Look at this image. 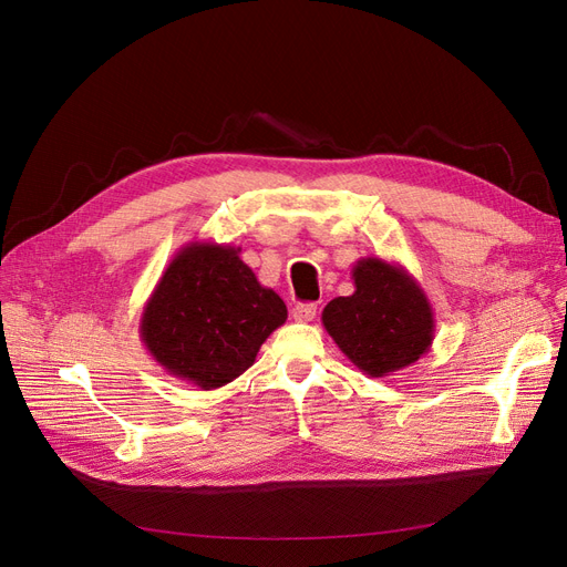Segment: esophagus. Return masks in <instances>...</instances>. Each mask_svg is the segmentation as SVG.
<instances>
[{
    "label": "esophagus",
    "mask_w": 567,
    "mask_h": 567,
    "mask_svg": "<svg viewBox=\"0 0 567 567\" xmlns=\"http://www.w3.org/2000/svg\"><path fill=\"white\" fill-rule=\"evenodd\" d=\"M315 317H317V305H312V302H300L293 307L296 321H315Z\"/></svg>",
    "instance_id": "34e87169"
}]
</instances>
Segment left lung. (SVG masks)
Wrapping results in <instances>:
<instances>
[{"label":"left lung","instance_id":"8db88e82","mask_svg":"<svg viewBox=\"0 0 567 567\" xmlns=\"http://www.w3.org/2000/svg\"><path fill=\"white\" fill-rule=\"evenodd\" d=\"M354 293L323 307L321 323L340 352L371 379L416 364L435 338L425 290L398 265L369 255L352 267Z\"/></svg>","mask_w":567,"mask_h":567}]
</instances>
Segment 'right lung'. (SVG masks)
Segmentation results:
<instances>
[{
	"label": "right lung",
	"mask_w": 567,
	"mask_h": 567,
	"mask_svg": "<svg viewBox=\"0 0 567 567\" xmlns=\"http://www.w3.org/2000/svg\"><path fill=\"white\" fill-rule=\"evenodd\" d=\"M238 252L215 241L186 244L142 312L140 336L153 362L200 390L238 379L288 319L284 300L257 281Z\"/></svg>",
	"instance_id": "right-lung-1"
}]
</instances>
